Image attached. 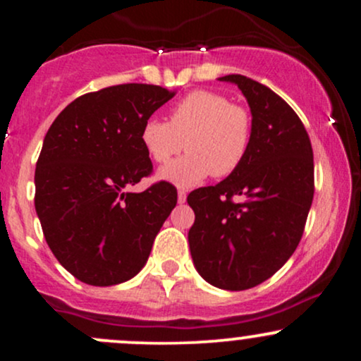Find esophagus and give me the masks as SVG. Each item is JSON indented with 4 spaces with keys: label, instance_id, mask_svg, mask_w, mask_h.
<instances>
[{
    "label": "esophagus",
    "instance_id": "esophagus-1",
    "mask_svg": "<svg viewBox=\"0 0 361 361\" xmlns=\"http://www.w3.org/2000/svg\"><path fill=\"white\" fill-rule=\"evenodd\" d=\"M186 195H188V192H186L185 188L178 190V202H180V204H185V202H186Z\"/></svg>",
    "mask_w": 361,
    "mask_h": 361
}]
</instances>
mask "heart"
Listing matches in <instances>:
<instances>
[{
    "label": "heart",
    "instance_id": "1",
    "mask_svg": "<svg viewBox=\"0 0 361 361\" xmlns=\"http://www.w3.org/2000/svg\"><path fill=\"white\" fill-rule=\"evenodd\" d=\"M252 130L246 106L231 103L217 91L195 90L169 110L168 122L149 118L140 140L157 164H166L183 147L188 149V154L161 169L159 178L178 186H193L209 175H233L250 152Z\"/></svg>",
    "mask_w": 361,
    "mask_h": 361
}]
</instances>
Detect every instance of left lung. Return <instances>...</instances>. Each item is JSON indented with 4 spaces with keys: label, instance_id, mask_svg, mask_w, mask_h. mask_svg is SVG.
Here are the masks:
<instances>
[{
    "label": "left lung",
    "instance_id": "left-lung-1",
    "mask_svg": "<svg viewBox=\"0 0 361 361\" xmlns=\"http://www.w3.org/2000/svg\"><path fill=\"white\" fill-rule=\"evenodd\" d=\"M219 80L246 97L252 142L233 175L188 195V243L202 279L246 290L270 279L299 246L314 198V156L299 115L275 91L241 74Z\"/></svg>",
    "mask_w": 361,
    "mask_h": 361
}]
</instances>
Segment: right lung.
<instances>
[{
  "instance_id": "add662e5",
  "label": "right lung",
  "mask_w": 361,
  "mask_h": 361,
  "mask_svg": "<svg viewBox=\"0 0 361 361\" xmlns=\"http://www.w3.org/2000/svg\"><path fill=\"white\" fill-rule=\"evenodd\" d=\"M175 97L128 82L86 93L57 115L35 168V210L45 241L78 280L109 287L142 270L178 193L159 181L127 192L152 173L140 130Z\"/></svg>"
}]
</instances>
